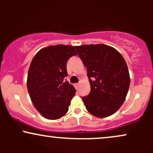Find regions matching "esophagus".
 Listing matches in <instances>:
<instances>
[{
	"instance_id": "esophagus-1",
	"label": "esophagus",
	"mask_w": 153,
	"mask_h": 153,
	"mask_svg": "<svg viewBox=\"0 0 153 153\" xmlns=\"http://www.w3.org/2000/svg\"><path fill=\"white\" fill-rule=\"evenodd\" d=\"M78 86H79V83H75V87L76 88H78Z\"/></svg>"
}]
</instances>
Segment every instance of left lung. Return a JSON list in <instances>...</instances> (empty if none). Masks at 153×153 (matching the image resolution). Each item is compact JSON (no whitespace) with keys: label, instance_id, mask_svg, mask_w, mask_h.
Segmentation results:
<instances>
[{"label":"left lung","instance_id":"1","mask_svg":"<svg viewBox=\"0 0 153 153\" xmlns=\"http://www.w3.org/2000/svg\"><path fill=\"white\" fill-rule=\"evenodd\" d=\"M86 67L91 92L82 97L89 113L99 118L114 114L122 106L128 93L130 78L122 55L106 45L76 46Z\"/></svg>","mask_w":153,"mask_h":153}]
</instances>
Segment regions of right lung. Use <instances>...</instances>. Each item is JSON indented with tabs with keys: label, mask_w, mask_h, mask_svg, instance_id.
Here are the masks:
<instances>
[{
	"label": "right lung",
	"mask_w": 153,
	"mask_h": 153,
	"mask_svg": "<svg viewBox=\"0 0 153 153\" xmlns=\"http://www.w3.org/2000/svg\"><path fill=\"white\" fill-rule=\"evenodd\" d=\"M76 54L75 47L57 45L42 49L32 59L28 71V92L45 118L54 120L68 112L76 91L65 80L66 64Z\"/></svg>",
	"instance_id": "obj_1"
}]
</instances>
